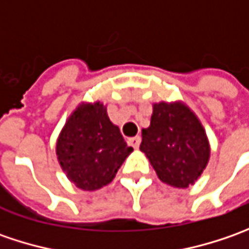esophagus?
<instances>
[{"instance_id": "34e87169", "label": "esophagus", "mask_w": 249, "mask_h": 249, "mask_svg": "<svg viewBox=\"0 0 249 249\" xmlns=\"http://www.w3.org/2000/svg\"><path fill=\"white\" fill-rule=\"evenodd\" d=\"M127 142H129V145H131L133 148H139L140 144H141V137L140 136H136V137H130L127 140Z\"/></svg>"}]
</instances>
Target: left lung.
Segmentation results:
<instances>
[{"label": "left lung", "mask_w": 249, "mask_h": 249, "mask_svg": "<svg viewBox=\"0 0 249 249\" xmlns=\"http://www.w3.org/2000/svg\"><path fill=\"white\" fill-rule=\"evenodd\" d=\"M140 149L158 177L170 186L186 188L201 176L209 159L204 127L181 104H155L148 129L142 130Z\"/></svg>", "instance_id": "1"}]
</instances>
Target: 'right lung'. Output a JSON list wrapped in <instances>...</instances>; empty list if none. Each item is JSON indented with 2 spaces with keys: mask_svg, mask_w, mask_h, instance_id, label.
Segmentation results:
<instances>
[{
  "mask_svg": "<svg viewBox=\"0 0 249 249\" xmlns=\"http://www.w3.org/2000/svg\"><path fill=\"white\" fill-rule=\"evenodd\" d=\"M131 151L100 102L74 110L56 144V155L69 180L89 191L110 183Z\"/></svg>",
  "mask_w": 249,
  "mask_h": 249,
  "instance_id": "right-lung-1",
  "label": "right lung"
}]
</instances>
